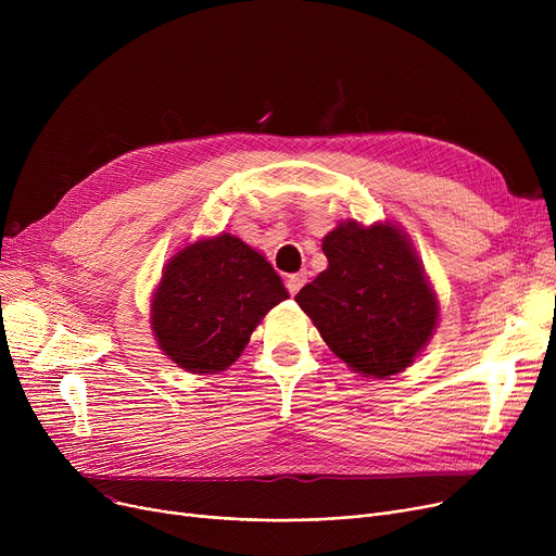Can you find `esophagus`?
<instances>
[{"label": "esophagus", "instance_id": "34e87169", "mask_svg": "<svg viewBox=\"0 0 556 556\" xmlns=\"http://www.w3.org/2000/svg\"><path fill=\"white\" fill-rule=\"evenodd\" d=\"M304 283H306V273H293V275H288V279H286L288 293H290V295H298Z\"/></svg>", "mask_w": 556, "mask_h": 556}]
</instances>
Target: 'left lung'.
<instances>
[{
  "mask_svg": "<svg viewBox=\"0 0 556 556\" xmlns=\"http://www.w3.org/2000/svg\"><path fill=\"white\" fill-rule=\"evenodd\" d=\"M329 268L295 295L331 352L386 378L410 365L437 325L421 263L394 225H338L323 243Z\"/></svg>",
  "mask_w": 556,
  "mask_h": 556,
  "instance_id": "1",
  "label": "left lung"
}]
</instances>
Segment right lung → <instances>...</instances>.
I'll return each instance as SVG.
<instances>
[{"label": "right lung", "instance_id": "1", "mask_svg": "<svg viewBox=\"0 0 556 556\" xmlns=\"http://www.w3.org/2000/svg\"><path fill=\"white\" fill-rule=\"evenodd\" d=\"M288 300L270 263L241 239L220 233L168 261L153 298L162 352L193 374L229 367L273 306Z\"/></svg>", "mask_w": 556, "mask_h": 556}]
</instances>
